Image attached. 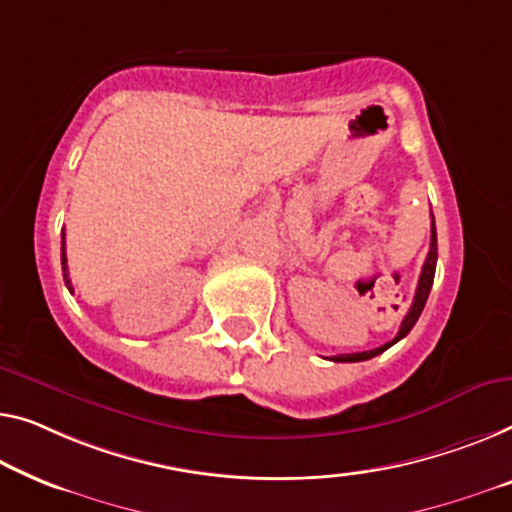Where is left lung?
<instances>
[{
	"label": "left lung",
	"mask_w": 512,
	"mask_h": 512,
	"mask_svg": "<svg viewBox=\"0 0 512 512\" xmlns=\"http://www.w3.org/2000/svg\"><path fill=\"white\" fill-rule=\"evenodd\" d=\"M432 236H430V253H427V259L423 264V271H421V278H418V287H416V296L414 301H411V308L407 315H404L402 324H400V331L398 335L391 342H386V345H381L377 349H370V352H356V354H340V356H333L331 361L335 363H356V361H368V358L377 356L381 352H386L388 347H393L395 342L402 340L404 335H407L411 329H414V324L418 322V317H421V312L425 308V301L427 296H430V289H432V282H434V269H437V230H434V216H432Z\"/></svg>",
	"instance_id": "obj_1"
}]
</instances>
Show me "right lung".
I'll list each match as a JSON object with an SVG mask.
<instances>
[{"mask_svg":"<svg viewBox=\"0 0 512 512\" xmlns=\"http://www.w3.org/2000/svg\"><path fill=\"white\" fill-rule=\"evenodd\" d=\"M61 271H64V280H66V287L71 289V278H68V266H66V243H64V234H61Z\"/></svg>","mask_w":512,"mask_h":512,"instance_id":"1","label":"right lung"}]
</instances>
